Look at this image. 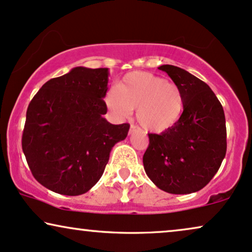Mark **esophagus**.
<instances>
[{
  "label": "esophagus",
  "instance_id": "obj_1",
  "mask_svg": "<svg viewBox=\"0 0 252 252\" xmlns=\"http://www.w3.org/2000/svg\"><path fill=\"white\" fill-rule=\"evenodd\" d=\"M138 128H137L136 126H133V124H131V126H130V130H129V133H133V132H136V131H138Z\"/></svg>",
  "mask_w": 252,
  "mask_h": 252
}]
</instances>
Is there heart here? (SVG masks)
<instances>
[{
  "mask_svg": "<svg viewBox=\"0 0 252 252\" xmlns=\"http://www.w3.org/2000/svg\"><path fill=\"white\" fill-rule=\"evenodd\" d=\"M110 113L120 119L137 109V121L150 132H163L179 121L184 109V95L177 85L149 72L126 74L116 89L106 95Z\"/></svg>",
  "mask_w": 252,
  "mask_h": 252,
  "instance_id": "heart-1",
  "label": "heart"
}]
</instances>
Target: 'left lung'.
<instances>
[{
    "label": "left lung",
    "instance_id": "8db88e82",
    "mask_svg": "<svg viewBox=\"0 0 252 252\" xmlns=\"http://www.w3.org/2000/svg\"><path fill=\"white\" fill-rule=\"evenodd\" d=\"M158 68L180 88L184 111L172 128L149 133L144 170L165 192H197L215 176L227 151L223 108L211 87L189 72L173 65Z\"/></svg>",
    "mask_w": 252,
    "mask_h": 252
}]
</instances>
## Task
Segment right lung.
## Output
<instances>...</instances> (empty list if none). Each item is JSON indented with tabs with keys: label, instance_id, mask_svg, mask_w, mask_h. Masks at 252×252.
I'll use <instances>...</instances> for the list:
<instances>
[{
	"label": "right lung",
	"instance_id": "right-lung-1",
	"mask_svg": "<svg viewBox=\"0 0 252 252\" xmlns=\"http://www.w3.org/2000/svg\"><path fill=\"white\" fill-rule=\"evenodd\" d=\"M108 76V68L74 67L45 82L29 104L22 149L34 179L52 192H88L128 135V123L103 117Z\"/></svg>",
	"mask_w": 252,
	"mask_h": 252
}]
</instances>
